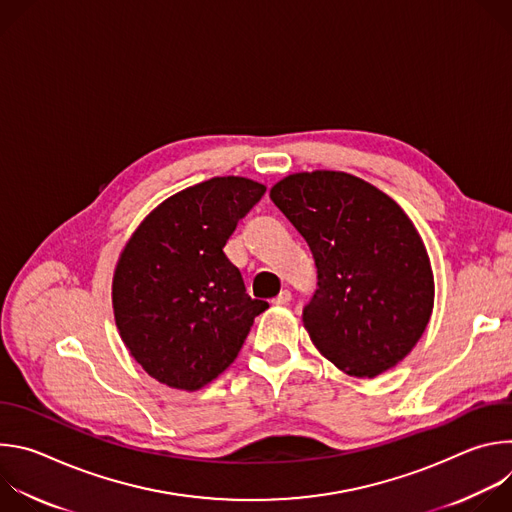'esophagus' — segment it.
I'll return each mask as SVG.
<instances>
[{
  "label": "esophagus",
  "instance_id": "obj_1",
  "mask_svg": "<svg viewBox=\"0 0 512 512\" xmlns=\"http://www.w3.org/2000/svg\"><path fill=\"white\" fill-rule=\"evenodd\" d=\"M275 306H285V304H289L291 302V291L289 289H281L279 294L271 300Z\"/></svg>",
  "mask_w": 512,
  "mask_h": 512
}]
</instances>
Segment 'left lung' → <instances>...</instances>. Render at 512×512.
<instances>
[{
	"mask_svg": "<svg viewBox=\"0 0 512 512\" xmlns=\"http://www.w3.org/2000/svg\"><path fill=\"white\" fill-rule=\"evenodd\" d=\"M269 196L316 261L318 289L302 314L316 348L354 377L395 367L433 310L429 257L409 216L344 172L291 174Z\"/></svg>",
	"mask_w": 512,
	"mask_h": 512,
	"instance_id": "1",
	"label": "left lung"
}]
</instances>
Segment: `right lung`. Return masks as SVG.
<instances>
[{
	"mask_svg": "<svg viewBox=\"0 0 512 512\" xmlns=\"http://www.w3.org/2000/svg\"><path fill=\"white\" fill-rule=\"evenodd\" d=\"M265 186L223 176L190 186L152 210L113 275V312L131 356L156 381L198 391L231 367L255 316L223 247Z\"/></svg>",
	"mask_w": 512,
	"mask_h": 512,
	"instance_id": "1",
	"label": "right lung"
}]
</instances>
